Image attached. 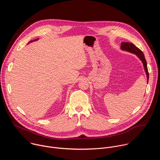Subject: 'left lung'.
Here are the masks:
<instances>
[{"mask_svg":"<svg viewBox=\"0 0 160 160\" xmlns=\"http://www.w3.org/2000/svg\"><path fill=\"white\" fill-rule=\"evenodd\" d=\"M121 49L123 51H126L130 52H132L133 54H135L137 55L142 62V64L144 65V70L146 72V73L147 75V80L148 82L149 80V73H148V66H147V62L145 59V56L143 54V52L138 48H137L134 44L130 42H122L121 43Z\"/></svg>","mask_w":160,"mask_h":160,"instance_id":"1","label":"left lung"}]
</instances>
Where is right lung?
Masks as SVG:
<instances>
[{
  "label": "right lung",
  "instance_id": "obj_1",
  "mask_svg": "<svg viewBox=\"0 0 160 160\" xmlns=\"http://www.w3.org/2000/svg\"><path fill=\"white\" fill-rule=\"evenodd\" d=\"M37 40H38V39H37ZM35 40H33V41H35ZM31 42H33V41H30V42H29V43Z\"/></svg>",
  "mask_w": 160,
  "mask_h": 160
}]
</instances>
